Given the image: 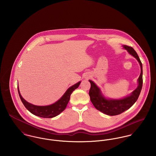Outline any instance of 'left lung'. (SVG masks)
<instances>
[{"instance_id": "8db88e82", "label": "left lung", "mask_w": 156, "mask_h": 156, "mask_svg": "<svg viewBox=\"0 0 156 156\" xmlns=\"http://www.w3.org/2000/svg\"><path fill=\"white\" fill-rule=\"evenodd\" d=\"M123 47L138 61L141 69L140 74L138 79V87L130 95L120 100H107L102 95L100 90L97 86L92 81L89 80L90 83L89 95L92 103L97 110L110 116L121 114L131 108L137 100L142 88L143 79L142 62L137 53L132 47L126 45H124Z\"/></svg>"}]
</instances>
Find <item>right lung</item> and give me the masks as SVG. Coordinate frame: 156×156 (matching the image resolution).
Here are the masks:
<instances>
[{"label":"right lung","mask_w":156,"mask_h":156,"mask_svg":"<svg viewBox=\"0 0 156 156\" xmlns=\"http://www.w3.org/2000/svg\"><path fill=\"white\" fill-rule=\"evenodd\" d=\"M80 83V82L77 83L76 84L69 88L67 89L66 93L64 94V95L54 104H52L49 106H35L28 103L23 98L22 95H20L19 87H17V89H18L20 98L22 101L23 104L29 111L32 113V114L40 117L50 118L58 115L62 112L65 110V109L67 107V104L69 100L71 94L75 89L79 87Z\"/></svg>","instance_id":"add662e5"}]
</instances>
